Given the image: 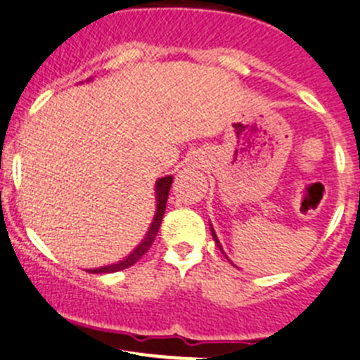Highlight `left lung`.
I'll return each mask as SVG.
<instances>
[{
  "mask_svg": "<svg viewBox=\"0 0 360 360\" xmlns=\"http://www.w3.org/2000/svg\"><path fill=\"white\" fill-rule=\"evenodd\" d=\"M210 229H212V236H213V240H215V244L219 245V249H220V251H222V245H220L219 238H217V235H215V229H213V226H212V224H210ZM222 255H224V257H226V252H224V251H222ZM226 258H228V257H226ZM228 260H229V258H228ZM229 262H231V260H229Z\"/></svg>",
  "mask_w": 360,
  "mask_h": 360,
  "instance_id": "left-lung-1",
  "label": "left lung"
}]
</instances>
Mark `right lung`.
I'll list each match as a JSON object with an SVG mask.
<instances>
[{
  "mask_svg": "<svg viewBox=\"0 0 360 360\" xmlns=\"http://www.w3.org/2000/svg\"><path fill=\"white\" fill-rule=\"evenodd\" d=\"M172 176H167V177H161V179L156 181V215H154V220H152L150 228H148L147 235L145 238L141 240V244L134 249V251L125 257L124 260L118 262V264H111V265H105V267H96V269H87V273H93V274H103V273H116V271H124V269L131 267L134 265L136 262L140 260L143 257L145 252L148 251V248L152 245V242L156 240V235L160 231V226H161V220H163L165 215V208H167V200H168V192H170V186H172Z\"/></svg>",
  "mask_w": 360,
  "mask_h": 360,
  "instance_id": "add662e5",
  "label": "right lung"
}]
</instances>
